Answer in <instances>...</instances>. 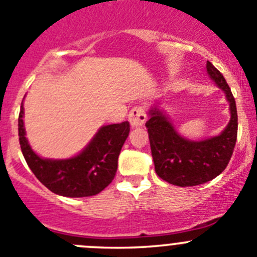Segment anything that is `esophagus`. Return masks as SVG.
<instances>
[{
	"instance_id": "obj_1",
	"label": "esophagus",
	"mask_w": 257,
	"mask_h": 257,
	"mask_svg": "<svg viewBox=\"0 0 257 257\" xmlns=\"http://www.w3.org/2000/svg\"><path fill=\"white\" fill-rule=\"evenodd\" d=\"M146 109L144 106H135L128 113V121L134 127L144 126L146 122Z\"/></svg>"
}]
</instances>
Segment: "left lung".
<instances>
[{
  "instance_id": "obj_1",
  "label": "left lung",
  "mask_w": 257,
  "mask_h": 257,
  "mask_svg": "<svg viewBox=\"0 0 257 257\" xmlns=\"http://www.w3.org/2000/svg\"><path fill=\"white\" fill-rule=\"evenodd\" d=\"M207 72L229 102L231 119L221 135L203 141L187 140L178 135L158 107L150 109V119L145 123L156 174L173 185L193 187L214 179L226 169L236 145L238 122L231 88L211 62H207Z\"/></svg>"
}]
</instances>
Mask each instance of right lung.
<instances>
[{
    "mask_svg": "<svg viewBox=\"0 0 257 257\" xmlns=\"http://www.w3.org/2000/svg\"><path fill=\"white\" fill-rule=\"evenodd\" d=\"M24 107L19 114V140L29 168L55 194L78 198L96 195L113 180L117 160L130 133V123L107 124L99 128L87 148L72 159H41L29 145L24 128Z\"/></svg>",
    "mask_w": 257,
    "mask_h": 257,
    "instance_id": "add662e5",
    "label": "right lung"
}]
</instances>
